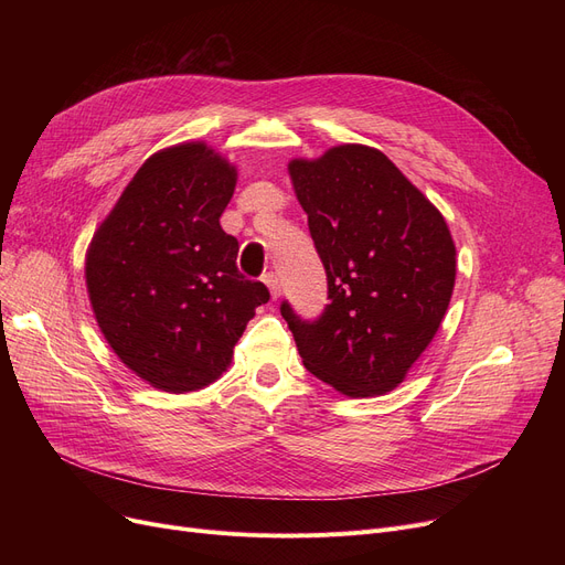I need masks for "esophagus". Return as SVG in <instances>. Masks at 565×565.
Listing matches in <instances>:
<instances>
[{
  "label": "esophagus",
  "mask_w": 565,
  "mask_h": 565,
  "mask_svg": "<svg viewBox=\"0 0 565 565\" xmlns=\"http://www.w3.org/2000/svg\"><path fill=\"white\" fill-rule=\"evenodd\" d=\"M263 281H265V286L270 288V295H273V300H277L279 295H281V286H279V277L275 275V273H267L265 277H263Z\"/></svg>",
  "instance_id": "34e87169"
}]
</instances>
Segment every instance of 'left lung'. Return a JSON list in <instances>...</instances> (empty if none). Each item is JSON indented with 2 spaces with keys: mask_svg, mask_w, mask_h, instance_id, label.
Returning <instances> with one entry per match:
<instances>
[{
  "mask_svg": "<svg viewBox=\"0 0 565 565\" xmlns=\"http://www.w3.org/2000/svg\"><path fill=\"white\" fill-rule=\"evenodd\" d=\"M290 183L328 273L316 322L281 316L305 366L350 398L382 396L435 339L456 284L447 220L373 146L339 143L288 162Z\"/></svg>",
  "mask_w": 565,
  "mask_h": 565,
  "instance_id": "obj_1",
  "label": "left lung"
}]
</instances>
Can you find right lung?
Segmentation results:
<instances>
[{"label":"right lung","instance_id":"right-lung-1","mask_svg":"<svg viewBox=\"0 0 565 565\" xmlns=\"http://www.w3.org/2000/svg\"><path fill=\"white\" fill-rule=\"evenodd\" d=\"M237 169L205 141L148 158L96 228L84 279L98 328L137 377L167 394L215 382L233 360L260 281L237 273V241L220 217Z\"/></svg>","mask_w":565,"mask_h":565}]
</instances>
